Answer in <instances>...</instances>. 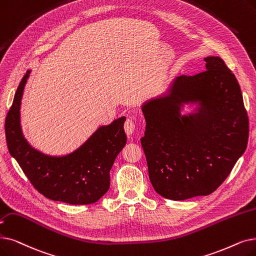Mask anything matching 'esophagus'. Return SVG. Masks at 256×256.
<instances>
[{"label": "esophagus", "instance_id": "34e87169", "mask_svg": "<svg viewBox=\"0 0 256 256\" xmlns=\"http://www.w3.org/2000/svg\"><path fill=\"white\" fill-rule=\"evenodd\" d=\"M136 128V121L134 118H128L124 122V130L126 132V135L130 136L132 132H135Z\"/></svg>", "mask_w": 256, "mask_h": 256}]
</instances>
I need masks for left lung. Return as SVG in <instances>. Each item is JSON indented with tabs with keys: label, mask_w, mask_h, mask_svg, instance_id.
Segmentation results:
<instances>
[{
	"label": "left lung",
	"mask_w": 256,
	"mask_h": 256,
	"mask_svg": "<svg viewBox=\"0 0 256 256\" xmlns=\"http://www.w3.org/2000/svg\"><path fill=\"white\" fill-rule=\"evenodd\" d=\"M205 62L207 70L178 77L168 94L142 106L146 128L141 146L150 183L174 201L214 192L248 143L249 118L238 80L220 58ZM198 100V114L180 115L182 103Z\"/></svg>",
	"instance_id": "left-lung-1"
}]
</instances>
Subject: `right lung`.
<instances>
[{"label": "right lung", "mask_w": 256, "mask_h": 256, "mask_svg": "<svg viewBox=\"0 0 256 256\" xmlns=\"http://www.w3.org/2000/svg\"><path fill=\"white\" fill-rule=\"evenodd\" d=\"M29 71L22 78L5 120L9 152L30 183L46 198L72 205L97 202L110 188V170L124 148L126 117L95 132L84 146L64 157H49L32 148L22 135L20 106Z\"/></svg>", "instance_id": "right-lung-1"}]
</instances>
